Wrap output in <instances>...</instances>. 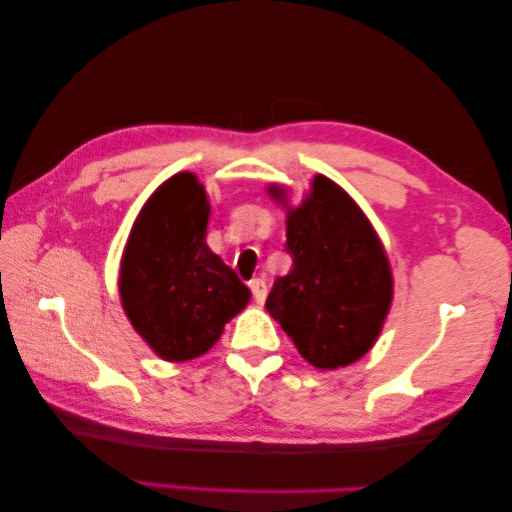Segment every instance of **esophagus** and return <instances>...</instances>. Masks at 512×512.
Here are the masks:
<instances>
[{"label":"esophagus","instance_id":"1","mask_svg":"<svg viewBox=\"0 0 512 512\" xmlns=\"http://www.w3.org/2000/svg\"><path fill=\"white\" fill-rule=\"evenodd\" d=\"M249 288H251V295H254V299H256V304H265L267 283L263 279H254V281H249Z\"/></svg>","mask_w":512,"mask_h":512}]
</instances>
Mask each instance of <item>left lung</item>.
Segmentation results:
<instances>
[{
  "instance_id": "1",
  "label": "left lung",
  "mask_w": 512,
  "mask_h": 512,
  "mask_svg": "<svg viewBox=\"0 0 512 512\" xmlns=\"http://www.w3.org/2000/svg\"><path fill=\"white\" fill-rule=\"evenodd\" d=\"M267 195L286 206L292 270L274 281L265 308L317 370L356 363L381 335L395 295L381 238L349 192L324 174H315L299 206L276 183Z\"/></svg>"
}]
</instances>
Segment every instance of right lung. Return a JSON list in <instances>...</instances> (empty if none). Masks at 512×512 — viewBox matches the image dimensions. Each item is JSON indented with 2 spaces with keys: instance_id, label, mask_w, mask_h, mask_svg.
I'll list each match as a JSON object with an SVG mask.
<instances>
[{
  "instance_id": "right-lung-1",
  "label": "right lung",
  "mask_w": 512,
  "mask_h": 512,
  "mask_svg": "<svg viewBox=\"0 0 512 512\" xmlns=\"http://www.w3.org/2000/svg\"><path fill=\"white\" fill-rule=\"evenodd\" d=\"M211 201L192 172L163 181L140 208L120 261L124 315L167 363L206 354L249 304L238 274L206 245Z\"/></svg>"
}]
</instances>
